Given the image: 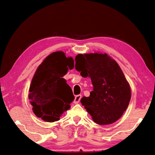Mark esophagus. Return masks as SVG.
<instances>
[{
    "label": "esophagus",
    "instance_id": "obj_1",
    "mask_svg": "<svg viewBox=\"0 0 155 155\" xmlns=\"http://www.w3.org/2000/svg\"><path fill=\"white\" fill-rule=\"evenodd\" d=\"M81 98H82V95H81V94H78V95H77V96H76L75 98H74V103L75 104H78V103L80 102V101H81Z\"/></svg>",
    "mask_w": 155,
    "mask_h": 155
}]
</instances>
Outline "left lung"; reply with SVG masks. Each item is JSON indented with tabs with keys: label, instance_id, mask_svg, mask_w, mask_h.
<instances>
[{
	"label": "left lung",
	"instance_id": "obj_1",
	"mask_svg": "<svg viewBox=\"0 0 155 155\" xmlns=\"http://www.w3.org/2000/svg\"><path fill=\"white\" fill-rule=\"evenodd\" d=\"M75 68L83 77H89L93 86L90 96L81 102L95 123L105 125L114 123L126 110L131 91L121 68L107 54H78Z\"/></svg>",
	"mask_w": 155,
	"mask_h": 155
}]
</instances>
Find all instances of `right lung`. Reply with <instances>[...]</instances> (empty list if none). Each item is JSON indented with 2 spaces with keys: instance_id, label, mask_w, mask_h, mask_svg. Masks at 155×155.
Wrapping results in <instances>:
<instances>
[{
  "instance_id": "right-lung-1",
  "label": "right lung",
  "mask_w": 155,
  "mask_h": 155,
  "mask_svg": "<svg viewBox=\"0 0 155 155\" xmlns=\"http://www.w3.org/2000/svg\"><path fill=\"white\" fill-rule=\"evenodd\" d=\"M73 67L72 58H67L61 51L51 54L39 66L31 81L28 95L36 116L45 121L54 122L70 108L74 96L62 77Z\"/></svg>"
}]
</instances>
